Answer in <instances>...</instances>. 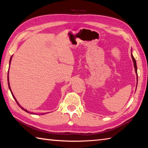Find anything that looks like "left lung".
I'll list each match as a JSON object with an SVG mask.
<instances>
[{
  "label": "left lung",
  "mask_w": 148,
  "mask_h": 148,
  "mask_svg": "<svg viewBox=\"0 0 148 148\" xmlns=\"http://www.w3.org/2000/svg\"><path fill=\"white\" fill-rule=\"evenodd\" d=\"M131 57H132V61H133L134 62V69H135V72H136V75H137V66H136V60L134 58V57L132 56V55L131 54ZM137 79H138V76H137ZM137 86V85H136Z\"/></svg>",
  "instance_id": "left-lung-1"
}]
</instances>
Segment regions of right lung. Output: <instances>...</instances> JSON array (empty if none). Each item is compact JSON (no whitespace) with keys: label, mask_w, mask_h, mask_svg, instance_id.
<instances>
[{"label":"right lung","mask_w":148,"mask_h":148,"mask_svg":"<svg viewBox=\"0 0 148 148\" xmlns=\"http://www.w3.org/2000/svg\"><path fill=\"white\" fill-rule=\"evenodd\" d=\"M11 59H12V57H11V58H10V62H11ZM8 87H9V89H10V91L12 92V91H11V89H10V84H9V77H8ZM12 96H13V97H14V99H15V101H16V102H17V105H18V106L20 107V108H21L22 109V110H24V111H25L26 112H28V113H29V112H28V111H27V110H25V109H24L23 108H22L21 106H20V105L19 104V103H18V102H17V101H16V98H15V97L14 96V95H13V93H12Z\"/></svg>","instance_id":"1"}]
</instances>
